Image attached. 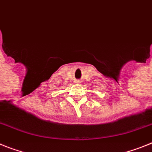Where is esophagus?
Wrapping results in <instances>:
<instances>
[{
    "label": "esophagus",
    "instance_id": "34e87169",
    "mask_svg": "<svg viewBox=\"0 0 152 152\" xmlns=\"http://www.w3.org/2000/svg\"><path fill=\"white\" fill-rule=\"evenodd\" d=\"M76 83H77V84H80V83H81V81H79V80H77V81H76Z\"/></svg>",
    "mask_w": 152,
    "mask_h": 152
}]
</instances>
